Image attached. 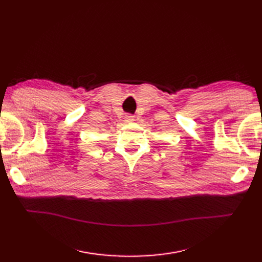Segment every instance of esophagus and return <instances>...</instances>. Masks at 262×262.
Segmentation results:
<instances>
[{"instance_id":"34e87169","label":"esophagus","mask_w":262,"mask_h":262,"mask_svg":"<svg viewBox=\"0 0 262 262\" xmlns=\"http://www.w3.org/2000/svg\"><path fill=\"white\" fill-rule=\"evenodd\" d=\"M124 119H125V122H129V123L134 121V118L132 116H126Z\"/></svg>"}]
</instances>
